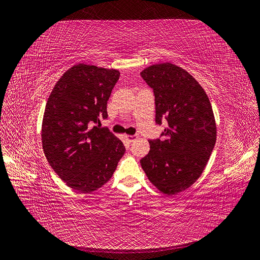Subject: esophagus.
Here are the masks:
<instances>
[{
    "label": "esophagus",
    "mask_w": 260,
    "mask_h": 260,
    "mask_svg": "<svg viewBox=\"0 0 260 260\" xmlns=\"http://www.w3.org/2000/svg\"><path fill=\"white\" fill-rule=\"evenodd\" d=\"M125 140H128L129 142H133V141L138 139V136H130V135H124Z\"/></svg>",
    "instance_id": "34e87169"
}]
</instances>
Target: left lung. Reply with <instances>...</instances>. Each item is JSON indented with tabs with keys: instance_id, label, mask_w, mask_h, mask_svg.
<instances>
[{
	"instance_id": "1",
	"label": "left lung",
	"mask_w": 260,
	"mask_h": 260,
	"mask_svg": "<svg viewBox=\"0 0 260 260\" xmlns=\"http://www.w3.org/2000/svg\"><path fill=\"white\" fill-rule=\"evenodd\" d=\"M153 88L156 122L167 119L164 140H149V152L140 160L151 183L176 195L195 183L214 149L217 124L207 93L185 69L160 62L141 72Z\"/></svg>"
}]
</instances>
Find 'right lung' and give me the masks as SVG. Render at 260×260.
<instances>
[{
	"mask_svg": "<svg viewBox=\"0 0 260 260\" xmlns=\"http://www.w3.org/2000/svg\"><path fill=\"white\" fill-rule=\"evenodd\" d=\"M120 73L80 62L54 85L45 105L41 140L44 155L64 182L91 193L113 177L125 148L105 128L107 101Z\"/></svg>",
	"mask_w": 260,
	"mask_h": 260,
	"instance_id": "right-lung-1",
	"label": "right lung"
}]
</instances>
